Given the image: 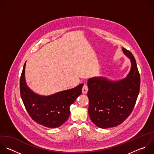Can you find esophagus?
Wrapping results in <instances>:
<instances>
[{
  "instance_id": "obj_1",
  "label": "esophagus",
  "mask_w": 154,
  "mask_h": 154,
  "mask_svg": "<svg viewBox=\"0 0 154 154\" xmlns=\"http://www.w3.org/2000/svg\"><path fill=\"white\" fill-rule=\"evenodd\" d=\"M88 86L86 85H84L83 86V88H82V93L83 94H86L88 92Z\"/></svg>"
}]
</instances>
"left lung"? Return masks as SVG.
I'll use <instances>...</instances> for the list:
<instances>
[{
    "instance_id": "1",
    "label": "left lung",
    "mask_w": 154,
    "mask_h": 154,
    "mask_svg": "<svg viewBox=\"0 0 154 154\" xmlns=\"http://www.w3.org/2000/svg\"><path fill=\"white\" fill-rule=\"evenodd\" d=\"M131 63L127 76L118 80L105 77L88 80V114L98 127H116L124 122L132 112L140 88V76L136 60L130 51L122 48Z\"/></svg>"
}]
</instances>
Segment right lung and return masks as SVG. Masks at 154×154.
I'll list each match as a JSON object with an SVG mask.
<instances>
[{
	"label": "right lung",
	"instance_id": "obj_1",
	"mask_svg": "<svg viewBox=\"0 0 154 154\" xmlns=\"http://www.w3.org/2000/svg\"><path fill=\"white\" fill-rule=\"evenodd\" d=\"M24 65L20 79V96L29 115L36 123L48 128H57L66 121L70 115V106L82 94L83 84L74 88L49 96L38 94L32 91L26 80Z\"/></svg>",
	"mask_w": 154,
	"mask_h": 154
}]
</instances>
